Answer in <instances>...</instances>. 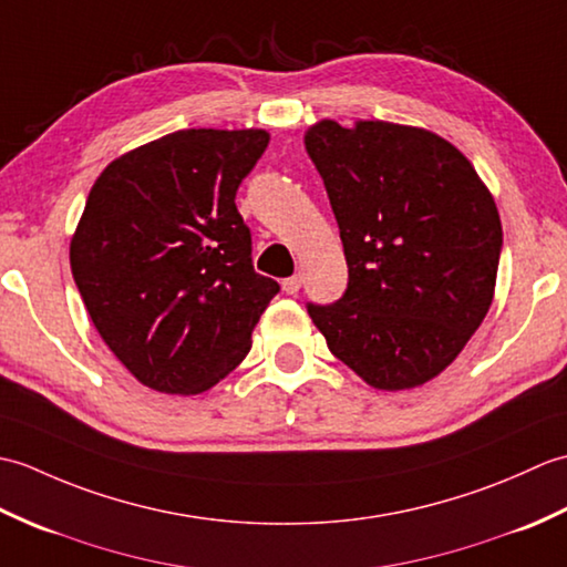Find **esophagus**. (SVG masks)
I'll return each instance as SVG.
<instances>
[{
  "label": "esophagus",
  "instance_id": "obj_1",
  "mask_svg": "<svg viewBox=\"0 0 567 567\" xmlns=\"http://www.w3.org/2000/svg\"><path fill=\"white\" fill-rule=\"evenodd\" d=\"M299 287H302V275H292V277H285V280H282V290L287 295H297Z\"/></svg>",
  "mask_w": 567,
  "mask_h": 567
}]
</instances>
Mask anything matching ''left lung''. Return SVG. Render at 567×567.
Here are the masks:
<instances>
[{
    "instance_id": "left-lung-1",
    "label": "left lung",
    "mask_w": 567,
    "mask_h": 567,
    "mask_svg": "<svg viewBox=\"0 0 567 567\" xmlns=\"http://www.w3.org/2000/svg\"><path fill=\"white\" fill-rule=\"evenodd\" d=\"M305 143L348 262L346 295L309 305V317L370 388H421L461 355L495 299V197L451 141L421 126L321 118Z\"/></svg>"
}]
</instances>
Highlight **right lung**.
<instances>
[{
  "instance_id": "obj_1",
  "label": "right lung",
  "mask_w": 567,
  "mask_h": 567,
  "mask_svg": "<svg viewBox=\"0 0 567 567\" xmlns=\"http://www.w3.org/2000/svg\"><path fill=\"white\" fill-rule=\"evenodd\" d=\"M268 143L265 128H185L94 179L70 270L104 343L155 392L212 390L248 355L280 290L252 270L234 202Z\"/></svg>"
}]
</instances>
